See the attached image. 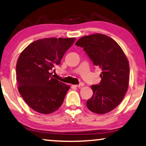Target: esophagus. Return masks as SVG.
Segmentation results:
<instances>
[{"label": "esophagus", "mask_w": 146, "mask_h": 146, "mask_svg": "<svg viewBox=\"0 0 146 146\" xmlns=\"http://www.w3.org/2000/svg\"><path fill=\"white\" fill-rule=\"evenodd\" d=\"M84 85H83V83H80V84H79V85H73L74 87H82V86H83Z\"/></svg>", "instance_id": "1"}]
</instances>
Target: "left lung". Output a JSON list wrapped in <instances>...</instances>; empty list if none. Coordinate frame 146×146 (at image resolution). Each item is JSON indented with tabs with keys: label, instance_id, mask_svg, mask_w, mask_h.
Listing matches in <instances>:
<instances>
[{
	"label": "left lung",
	"instance_id": "left-lung-1",
	"mask_svg": "<svg viewBox=\"0 0 146 146\" xmlns=\"http://www.w3.org/2000/svg\"><path fill=\"white\" fill-rule=\"evenodd\" d=\"M75 45L83 48L94 65L102 69L100 83L91 86L93 94L87 100V108L94 113H108L120 103L128 90V59L113 39L102 34L82 37Z\"/></svg>",
	"mask_w": 146,
	"mask_h": 146
}]
</instances>
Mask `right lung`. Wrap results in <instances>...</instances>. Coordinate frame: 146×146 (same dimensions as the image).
<instances>
[{"mask_svg": "<svg viewBox=\"0 0 146 146\" xmlns=\"http://www.w3.org/2000/svg\"><path fill=\"white\" fill-rule=\"evenodd\" d=\"M75 38H43L26 47L16 67L18 91L26 104L35 111L50 114L62 104L69 85L53 78L52 72L60 64Z\"/></svg>", "mask_w": 146, "mask_h": 146, "instance_id": "obj_1", "label": "right lung"}]
</instances>
